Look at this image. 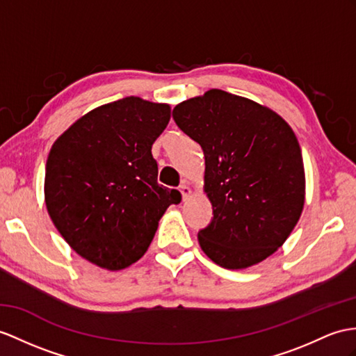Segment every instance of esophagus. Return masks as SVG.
Masks as SVG:
<instances>
[{
    "mask_svg": "<svg viewBox=\"0 0 356 356\" xmlns=\"http://www.w3.org/2000/svg\"><path fill=\"white\" fill-rule=\"evenodd\" d=\"M179 192L181 195H183V199L186 201V199L190 197V195H192V190H190V187L187 186V183H183L179 186Z\"/></svg>",
    "mask_w": 356,
    "mask_h": 356,
    "instance_id": "1",
    "label": "esophagus"
}]
</instances>
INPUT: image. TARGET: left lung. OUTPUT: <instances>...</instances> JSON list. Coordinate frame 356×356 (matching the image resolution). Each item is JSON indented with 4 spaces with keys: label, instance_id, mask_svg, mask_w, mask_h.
Segmentation results:
<instances>
[{
    "label": "left lung",
    "instance_id": "left-lung-1",
    "mask_svg": "<svg viewBox=\"0 0 356 356\" xmlns=\"http://www.w3.org/2000/svg\"><path fill=\"white\" fill-rule=\"evenodd\" d=\"M172 118L204 151L213 219L197 240L207 257L225 268L270 257L296 227L305 201L293 129L275 111L219 89L178 104Z\"/></svg>",
    "mask_w": 356,
    "mask_h": 356
}]
</instances>
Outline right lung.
<instances>
[{"label": "right lung", "instance_id": "add662e5", "mask_svg": "<svg viewBox=\"0 0 356 356\" xmlns=\"http://www.w3.org/2000/svg\"><path fill=\"white\" fill-rule=\"evenodd\" d=\"M169 119L168 104L128 97L78 119L51 148L48 213L88 261L108 270L131 266L149 248L166 208L181 202L178 190L157 183L151 152Z\"/></svg>", "mask_w": 356, "mask_h": 356}]
</instances>
